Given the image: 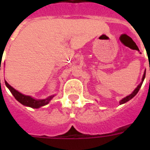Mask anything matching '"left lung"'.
Segmentation results:
<instances>
[{
    "label": "left lung",
    "instance_id": "left-lung-1",
    "mask_svg": "<svg viewBox=\"0 0 150 150\" xmlns=\"http://www.w3.org/2000/svg\"><path fill=\"white\" fill-rule=\"evenodd\" d=\"M145 76H146V71H144V75H143V77H142V80H141V82H140V84H139L138 86H137V88H136L134 90L133 92H132V94H130L129 95H128V96H126V97H125V98H122L121 100H120V104H125V103H126V102H128V100H130L132 98H133L134 97L135 95H137V92H138V91H139V90H140V87H141V86H142L143 82H144V79H145Z\"/></svg>",
    "mask_w": 150,
    "mask_h": 150
}]
</instances>
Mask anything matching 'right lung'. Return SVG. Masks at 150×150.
Segmentation results:
<instances>
[{
  "label": "right lung",
  "mask_w": 150,
  "mask_h": 150,
  "mask_svg": "<svg viewBox=\"0 0 150 150\" xmlns=\"http://www.w3.org/2000/svg\"><path fill=\"white\" fill-rule=\"evenodd\" d=\"M5 84H6V86L9 88L10 92L13 94L14 98H15L19 103H21L22 105L26 106V107H31V108H36V109H38V108H40V107H43V106L46 105V104H48L49 103H50V100L55 97V95H51V96H49L48 98H46L45 99H35L34 98H32L31 96L24 95V94H22L21 92H19V91H18L17 90H16L15 88H13L6 80H5Z\"/></svg>",
  "instance_id": "1"
}]
</instances>
